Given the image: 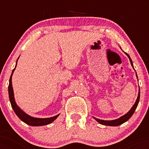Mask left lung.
Returning <instances> with one entry per match:
<instances>
[{"label": "left lung", "mask_w": 149, "mask_h": 149, "mask_svg": "<svg viewBox=\"0 0 149 149\" xmlns=\"http://www.w3.org/2000/svg\"><path fill=\"white\" fill-rule=\"evenodd\" d=\"M125 53L126 54V55L127 56V57L129 58V60L130 62H131V64H132V67L134 68L132 60L131 59V58H130V56H128V54L126 53V52H125ZM136 77L137 78H138L137 73H136ZM139 99H140V91H139V95H138L136 101H135L134 104L133 105V107L131 108V110H130L127 113H125V115L121 116V117L118 118V119H115V120H100V119H98V118H94V119H95L98 123H100V124H101V125H107V126H118V125H120L121 124H123V123L126 122L127 120H129V118L133 115V113H134L135 109H136L137 107H138V104H139Z\"/></svg>", "instance_id": "obj_1"}]
</instances>
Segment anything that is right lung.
<instances>
[{
    "instance_id": "add662e5",
    "label": "right lung",
    "mask_w": 149,
    "mask_h": 149,
    "mask_svg": "<svg viewBox=\"0 0 149 149\" xmlns=\"http://www.w3.org/2000/svg\"><path fill=\"white\" fill-rule=\"evenodd\" d=\"M17 59H18V58H17ZM16 65H17V63H16ZM15 68H16V65H15ZM15 68L13 70L12 73L10 75V80H9V86H8V94H9V99H10L11 107H12V108L13 110H14V111H15V113H16V115H17L23 122H24L25 124H27V125H31V126H42V125H49V124H51L52 122H53L54 120L58 118L59 114H57V115L54 116V117L48 118H33V117H31V116L27 114L25 112H24L22 109L20 108L19 107L17 106L15 100L14 91H13L12 87V80H11V79H12L11 77H12L13 72L15 71Z\"/></svg>"
}]
</instances>
